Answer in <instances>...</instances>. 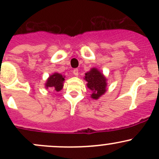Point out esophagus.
<instances>
[{"label": "esophagus", "mask_w": 159, "mask_h": 159, "mask_svg": "<svg viewBox=\"0 0 159 159\" xmlns=\"http://www.w3.org/2000/svg\"><path fill=\"white\" fill-rule=\"evenodd\" d=\"M73 74L75 76H78V69H74L73 70Z\"/></svg>", "instance_id": "1"}]
</instances>
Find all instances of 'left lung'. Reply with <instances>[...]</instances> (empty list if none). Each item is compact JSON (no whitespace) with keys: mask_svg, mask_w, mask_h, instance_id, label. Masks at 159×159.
Segmentation results:
<instances>
[{"mask_svg":"<svg viewBox=\"0 0 159 159\" xmlns=\"http://www.w3.org/2000/svg\"><path fill=\"white\" fill-rule=\"evenodd\" d=\"M84 79L87 81V87L91 91V98L98 99L101 96L105 94L107 91V78L103 73L97 68H92L89 71L86 72Z\"/></svg>","mask_w":159,"mask_h":159,"instance_id":"1","label":"left lung"}]
</instances>
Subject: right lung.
Here are the masks:
<instances>
[{
    "label": "right lung",
    "mask_w": 159,
    "mask_h": 159,
    "mask_svg": "<svg viewBox=\"0 0 159 159\" xmlns=\"http://www.w3.org/2000/svg\"><path fill=\"white\" fill-rule=\"evenodd\" d=\"M65 76L62 75L61 74L54 72V74L51 75L48 77L45 82V89H51L55 91H61L64 87V82H65Z\"/></svg>",
    "instance_id": "add662e5"
}]
</instances>
